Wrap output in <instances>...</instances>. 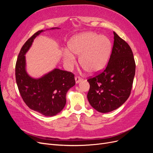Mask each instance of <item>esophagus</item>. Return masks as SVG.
<instances>
[{
	"label": "esophagus",
	"mask_w": 153,
	"mask_h": 153,
	"mask_svg": "<svg viewBox=\"0 0 153 153\" xmlns=\"http://www.w3.org/2000/svg\"><path fill=\"white\" fill-rule=\"evenodd\" d=\"M75 82H76V84H78V83H79V82L82 80V78H80V76H75Z\"/></svg>",
	"instance_id": "1"
}]
</instances>
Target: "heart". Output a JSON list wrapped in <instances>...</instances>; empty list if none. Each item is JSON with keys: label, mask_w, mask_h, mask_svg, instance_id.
Instances as JSON below:
<instances>
[{"label": "heart", "mask_w": 153, "mask_h": 153, "mask_svg": "<svg viewBox=\"0 0 153 153\" xmlns=\"http://www.w3.org/2000/svg\"><path fill=\"white\" fill-rule=\"evenodd\" d=\"M68 47L69 51L66 50L64 53V61L68 66L71 67L75 62L72 53L80 55V65L88 73L96 74L108 64L112 45L108 37L87 32L74 36L69 40Z\"/></svg>", "instance_id": "heart-1"}]
</instances>
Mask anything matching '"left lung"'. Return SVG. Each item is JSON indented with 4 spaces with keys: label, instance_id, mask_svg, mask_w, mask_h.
Wrapping results in <instances>:
<instances>
[{
    "label": "left lung",
    "instance_id": "obj_1",
    "mask_svg": "<svg viewBox=\"0 0 153 153\" xmlns=\"http://www.w3.org/2000/svg\"><path fill=\"white\" fill-rule=\"evenodd\" d=\"M114 41L107 66L87 80V99L95 110L107 113L121 106L131 94L135 62L129 45L114 32Z\"/></svg>",
    "mask_w": 153,
    "mask_h": 153
}]
</instances>
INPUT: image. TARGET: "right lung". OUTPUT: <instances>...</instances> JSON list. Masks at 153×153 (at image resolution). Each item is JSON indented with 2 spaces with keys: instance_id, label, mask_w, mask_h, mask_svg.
I'll return each instance as SVG.
<instances>
[{
  "instance_id": "1",
  "label": "right lung",
  "mask_w": 153,
  "mask_h": 153,
  "mask_svg": "<svg viewBox=\"0 0 153 153\" xmlns=\"http://www.w3.org/2000/svg\"><path fill=\"white\" fill-rule=\"evenodd\" d=\"M43 31L36 32L23 45L17 58L15 76L20 95L29 108L45 116H53L64 108L67 92L75 85V80L73 73L59 69L38 79L27 74L25 55L36 37Z\"/></svg>"
}]
</instances>
